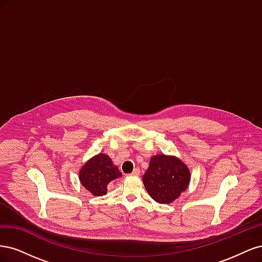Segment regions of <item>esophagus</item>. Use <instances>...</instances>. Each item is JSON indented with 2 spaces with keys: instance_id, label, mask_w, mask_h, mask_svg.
I'll return each mask as SVG.
<instances>
[{
  "instance_id": "esophagus-1",
  "label": "esophagus",
  "mask_w": 262,
  "mask_h": 262,
  "mask_svg": "<svg viewBox=\"0 0 262 262\" xmlns=\"http://www.w3.org/2000/svg\"><path fill=\"white\" fill-rule=\"evenodd\" d=\"M140 172H141V171H140V168L137 167V168H134V170L132 171L131 175H132V176H139Z\"/></svg>"
}]
</instances>
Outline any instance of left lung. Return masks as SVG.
Wrapping results in <instances>:
<instances>
[{
  "mask_svg": "<svg viewBox=\"0 0 262 262\" xmlns=\"http://www.w3.org/2000/svg\"><path fill=\"white\" fill-rule=\"evenodd\" d=\"M142 179L147 193L156 202L167 204L187 189L190 173L187 166L178 158L156 155L150 158L148 169Z\"/></svg>",
  "mask_w": 262,
  "mask_h": 262,
  "instance_id": "1",
  "label": "left lung"
}]
</instances>
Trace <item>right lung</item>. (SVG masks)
<instances>
[{
  "label": "right lung",
  "instance_id": "add662e5",
  "mask_svg": "<svg viewBox=\"0 0 262 262\" xmlns=\"http://www.w3.org/2000/svg\"><path fill=\"white\" fill-rule=\"evenodd\" d=\"M122 176L112 162V158L105 154H98L87 162L80 171V180L85 189L94 195L107 193V185L110 181Z\"/></svg>",
  "mask_w": 262,
  "mask_h": 262
}]
</instances>
